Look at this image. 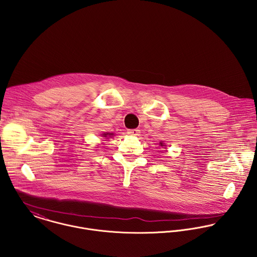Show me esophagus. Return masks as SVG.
I'll return each instance as SVG.
<instances>
[{
  "label": "esophagus",
  "mask_w": 257,
  "mask_h": 257,
  "mask_svg": "<svg viewBox=\"0 0 257 257\" xmlns=\"http://www.w3.org/2000/svg\"><path fill=\"white\" fill-rule=\"evenodd\" d=\"M127 133L130 136H139L140 135V130L139 129H130L127 131Z\"/></svg>",
  "instance_id": "1"
}]
</instances>
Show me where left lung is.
I'll use <instances>...</instances> for the list:
<instances>
[{"label": "left lung", "mask_w": 257, "mask_h": 257, "mask_svg": "<svg viewBox=\"0 0 257 257\" xmlns=\"http://www.w3.org/2000/svg\"><path fill=\"white\" fill-rule=\"evenodd\" d=\"M160 144H161V146H162V147H163V146H165L163 143H160Z\"/></svg>", "instance_id": "8db88e82"}]
</instances>
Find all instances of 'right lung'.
Segmentation results:
<instances>
[{
  "instance_id": "obj_1",
  "label": "right lung",
  "mask_w": 257,
  "mask_h": 257,
  "mask_svg": "<svg viewBox=\"0 0 257 257\" xmlns=\"http://www.w3.org/2000/svg\"><path fill=\"white\" fill-rule=\"evenodd\" d=\"M111 135H113V133H104L103 137H107V136H111Z\"/></svg>"
}]
</instances>
